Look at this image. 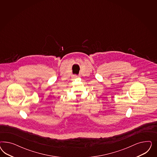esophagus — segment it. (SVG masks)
<instances>
[{
  "label": "esophagus",
  "mask_w": 157,
  "mask_h": 157,
  "mask_svg": "<svg viewBox=\"0 0 157 157\" xmlns=\"http://www.w3.org/2000/svg\"><path fill=\"white\" fill-rule=\"evenodd\" d=\"M73 77H74V78H76L78 77V76H75V75H74V76H73Z\"/></svg>",
  "instance_id": "obj_1"
}]
</instances>
